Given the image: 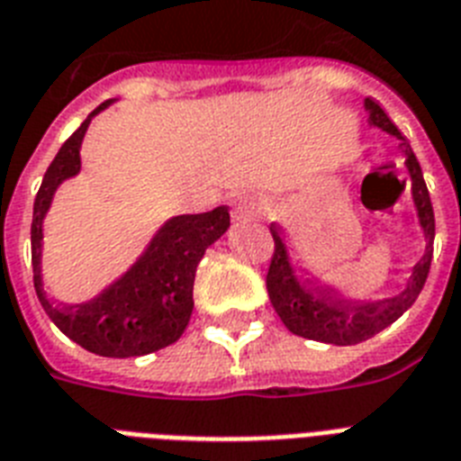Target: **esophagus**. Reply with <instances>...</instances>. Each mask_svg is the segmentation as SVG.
I'll return each instance as SVG.
<instances>
[{"mask_svg":"<svg viewBox=\"0 0 461 461\" xmlns=\"http://www.w3.org/2000/svg\"><path fill=\"white\" fill-rule=\"evenodd\" d=\"M266 205L256 198H237L234 201V217H246V215H263Z\"/></svg>","mask_w":461,"mask_h":461,"instance_id":"esophagus-1","label":"esophagus"}]
</instances>
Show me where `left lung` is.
<instances>
[{
    "instance_id": "left-lung-1",
    "label": "left lung",
    "mask_w": 461,
    "mask_h": 461,
    "mask_svg": "<svg viewBox=\"0 0 461 461\" xmlns=\"http://www.w3.org/2000/svg\"><path fill=\"white\" fill-rule=\"evenodd\" d=\"M364 110L368 112V124L390 133L400 140L402 153H404V167H407L409 179H411V201H414L419 227L423 231V256L419 258L407 285L400 294L378 299V302H342L337 296H330L318 287H311V282L302 280L292 266V256L280 237V230L270 224L275 239V256L267 270V294L273 302L275 311L287 325L289 332H294L306 339L315 342L337 344V347H349L371 339L380 330L393 325L404 311L411 308L416 296L421 294L426 277L430 270V258H433V239H436V217H433V205H430L429 188L423 181V172L409 140L400 133V129L390 122L385 112L380 110L378 103L366 97Z\"/></svg>"
}]
</instances>
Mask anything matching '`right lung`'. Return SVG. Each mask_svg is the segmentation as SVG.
Here are the masks:
<instances>
[{
  "instance_id": "1",
  "label": "right lung",
  "mask_w": 461,
  "mask_h": 461,
  "mask_svg": "<svg viewBox=\"0 0 461 461\" xmlns=\"http://www.w3.org/2000/svg\"><path fill=\"white\" fill-rule=\"evenodd\" d=\"M112 103L90 112L47 167L32 205V282L45 313L68 339L97 357L129 358L165 349L184 335L194 311L195 267L205 249L230 230V210L220 205L201 215L169 217L139 258L100 294L81 303H54L42 285V224L61 184L81 174V146L90 122Z\"/></svg>"
}]
</instances>
